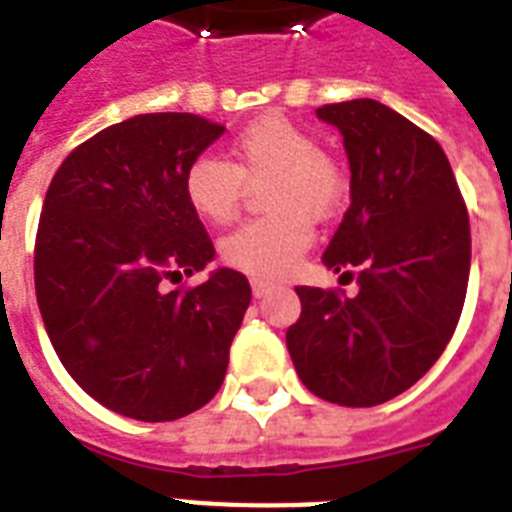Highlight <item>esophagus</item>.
I'll list each match as a JSON object with an SVG mask.
<instances>
[{
    "mask_svg": "<svg viewBox=\"0 0 512 512\" xmlns=\"http://www.w3.org/2000/svg\"><path fill=\"white\" fill-rule=\"evenodd\" d=\"M273 289V284H268V281H260V279H252V292H255V297H263L268 295Z\"/></svg>",
    "mask_w": 512,
    "mask_h": 512,
    "instance_id": "34e87169",
    "label": "esophagus"
}]
</instances>
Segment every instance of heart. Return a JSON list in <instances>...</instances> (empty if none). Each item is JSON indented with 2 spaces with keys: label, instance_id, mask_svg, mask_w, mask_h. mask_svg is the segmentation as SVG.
<instances>
[{
  "label": "heart",
  "instance_id": "b5f03b06",
  "mask_svg": "<svg viewBox=\"0 0 512 512\" xmlns=\"http://www.w3.org/2000/svg\"><path fill=\"white\" fill-rule=\"evenodd\" d=\"M271 175L265 207L271 215L239 225L220 241L225 265L252 279H281L313 244V220L329 217L345 191L342 172L319 140L284 116H263L231 140V162L196 156L183 175V196L204 223L223 225L236 217L241 180Z\"/></svg>",
  "mask_w": 512,
  "mask_h": 512
}]
</instances>
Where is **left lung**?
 I'll return each instance as SVG.
<instances>
[{
    "mask_svg": "<svg viewBox=\"0 0 512 512\" xmlns=\"http://www.w3.org/2000/svg\"><path fill=\"white\" fill-rule=\"evenodd\" d=\"M316 116L340 130L350 164V207L321 260L356 271L358 295L297 287L303 311L287 348L313 396L385 404L452 340L468 292V209L444 148L385 103L348 100Z\"/></svg>",
    "mask_w": 512,
    "mask_h": 512,
    "instance_id": "obj_1",
    "label": "left lung"
}]
</instances>
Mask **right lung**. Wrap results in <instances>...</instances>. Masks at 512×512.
Masks as SVG:
<instances>
[{
  "mask_svg": "<svg viewBox=\"0 0 512 512\" xmlns=\"http://www.w3.org/2000/svg\"><path fill=\"white\" fill-rule=\"evenodd\" d=\"M223 132L193 114L132 116L71 151L44 196L34 284L47 337L84 393L132 420L207 404L252 300L231 268L167 289L215 260L183 175Z\"/></svg>",
  "mask_w": 512,
  "mask_h": 512,
  "instance_id": "add662e5",
  "label": "right lung"
}]
</instances>
